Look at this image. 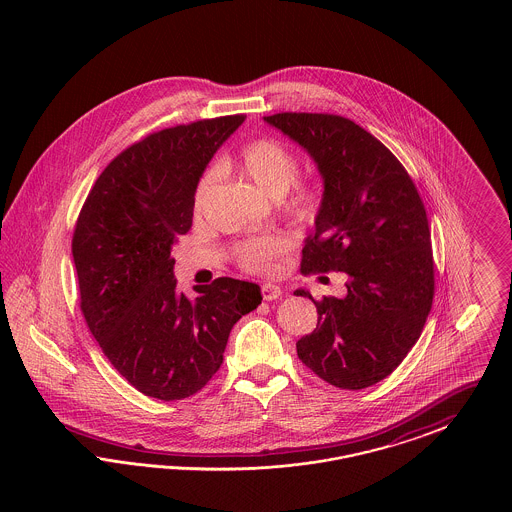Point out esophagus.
I'll return each mask as SVG.
<instances>
[{
	"label": "esophagus",
	"mask_w": 512,
	"mask_h": 512,
	"mask_svg": "<svg viewBox=\"0 0 512 512\" xmlns=\"http://www.w3.org/2000/svg\"><path fill=\"white\" fill-rule=\"evenodd\" d=\"M261 293H263V299L272 301V299H278V297H280L284 292H282V288H280L278 284L267 282V284H263V286H261Z\"/></svg>",
	"instance_id": "1"
}]
</instances>
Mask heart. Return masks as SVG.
Listing matches in <instances>:
<instances>
[{
    "label": "heart",
    "mask_w": 512,
    "mask_h": 512,
    "mask_svg": "<svg viewBox=\"0 0 512 512\" xmlns=\"http://www.w3.org/2000/svg\"><path fill=\"white\" fill-rule=\"evenodd\" d=\"M236 167L249 182L270 197H282L297 178L299 165L292 151L278 140L259 138L242 147L236 157ZM217 178V171H207L195 190V211H201L209 190ZM317 190L311 186H295L288 199V213L297 220H313L318 213ZM288 249V240L278 234H268L249 240L236 249V257L245 270L261 272L270 267V261Z\"/></svg>",
    "instance_id": "obj_1"
}]
</instances>
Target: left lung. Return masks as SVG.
I'll return each mask as SVG.
<instances>
[{
    "label": "left lung",
    "instance_id": "1",
    "mask_svg": "<svg viewBox=\"0 0 512 512\" xmlns=\"http://www.w3.org/2000/svg\"><path fill=\"white\" fill-rule=\"evenodd\" d=\"M265 122L303 147L322 178L315 234L301 270L347 274L345 297L315 301L317 328L297 355L318 378L363 390L401 365L422 334L434 299L426 209L388 147L349 119L278 113Z\"/></svg>",
    "mask_w": 512,
    "mask_h": 512
}]
</instances>
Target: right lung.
I'll return each mask as SVG.
<instances>
[{
  "mask_svg": "<svg viewBox=\"0 0 512 512\" xmlns=\"http://www.w3.org/2000/svg\"><path fill=\"white\" fill-rule=\"evenodd\" d=\"M244 115L180 124L124 149L99 174L76 220L73 259L92 336L130 386L176 401L222 365L230 330L257 309L253 282L176 288L172 245L192 228L194 195Z\"/></svg>",
  "mask_w": 512,
  "mask_h": 512,
  "instance_id": "obj_1",
  "label": "right lung"
}]
</instances>
